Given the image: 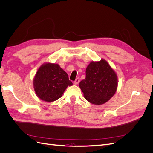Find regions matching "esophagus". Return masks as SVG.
I'll return each mask as SVG.
<instances>
[{
    "instance_id": "1",
    "label": "esophagus",
    "mask_w": 153,
    "mask_h": 153,
    "mask_svg": "<svg viewBox=\"0 0 153 153\" xmlns=\"http://www.w3.org/2000/svg\"><path fill=\"white\" fill-rule=\"evenodd\" d=\"M79 82H80V78L78 77V78H76V80H75V81H74V84L76 85V84H78V83H79Z\"/></svg>"
}]
</instances>
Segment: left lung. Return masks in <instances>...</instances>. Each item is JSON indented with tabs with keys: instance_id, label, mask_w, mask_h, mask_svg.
<instances>
[{
	"instance_id": "1",
	"label": "left lung",
	"mask_w": 153,
	"mask_h": 153,
	"mask_svg": "<svg viewBox=\"0 0 153 153\" xmlns=\"http://www.w3.org/2000/svg\"><path fill=\"white\" fill-rule=\"evenodd\" d=\"M85 74V78L80 82L79 86L89 102L102 105L115 94L117 87V75L105 60L91 62Z\"/></svg>"
}]
</instances>
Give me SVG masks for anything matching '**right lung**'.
I'll use <instances>...</instances> for the list:
<instances>
[{
  "instance_id": "add662e5",
  "label": "right lung",
  "mask_w": 153,
  "mask_h": 153,
  "mask_svg": "<svg viewBox=\"0 0 153 153\" xmlns=\"http://www.w3.org/2000/svg\"><path fill=\"white\" fill-rule=\"evenodd\" d=\"M72 85L68 74L57 64H43L38 69L34 80L36 95L47 102L61 98L67 87Z\"/></svg>"
}]
</instances>
